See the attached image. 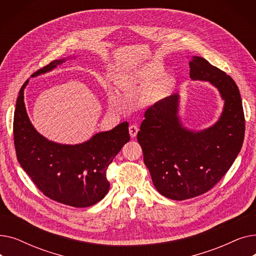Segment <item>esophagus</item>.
I'll use <instances>...</instances> for the list:
<instances>
[{
	"label": "esophagus",
	"instance_id": "1",
	"mask_svg": "<svg viewBox=\"0 0 256 256\" xmlns=\"http://www.w3.org/2000/svg\"><path fill=\"white\" fill-rule=\"evenodd\" d=\"M128 130H130V137H132V138H135V137L137 136L138 132H139V128H138L137 126H135V124H132V126L128 128Z\"/></svg>",
	"mask_w": 256,
	"mask_h": 256
}]
</instances>
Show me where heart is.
<instances>
[{
  "instance_id": "heart-1",
  "label": "heart",
  "mask_w": 256,
  "mask_h": 256,
  "mask_svg": "<svg viewBox=\"0 0 256 256\" xmlns=\"http://www.w3.org/2000/svg\"><path fill=\"white\" fill-rule=\"evenodd\" d=\"M162 74V66L154 62H150L139 67L135 76H134V80H143V82H152L156 79V80L152 86L150 93L152 98H160L165 96L171 88V82L169 78L166 76H160ZM111 96H115L114 92L111 93Z\"/></svg>"
}]
</instances>
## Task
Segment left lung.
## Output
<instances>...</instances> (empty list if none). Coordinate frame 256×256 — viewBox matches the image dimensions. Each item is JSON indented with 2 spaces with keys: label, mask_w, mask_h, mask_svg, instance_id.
<instances>
[{
  "label": "left lung",
  "mask_w": 256,
  "mask_h": 256,
  "mask_svg": "<svg viewBox=\"0 0 256 256\" xmlns=\"http://www.w3.org/2000/svg\"><path fill=\"white\" fill-rule=\"evenodd\" d=\"M190 78L208 80L220 91V119L202 132L182 128L174 94L146 110L137 140L144 164L160 194L184 200L210 191L225 176L238 154L245 136V116L234 80L201 57L190 61Z\"/></svg>",
  "instance_id": "1"
}]
</instances>
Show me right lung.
Wrapping results in <instances>:
<instances>
[{"instance_id": "obj_1", "label": "right lung", "mask_w": 256, "mask_h": 256, "mask_svg": "<svg viewBox=\"0 0 256 256\" xmlns=\"http://www.w3.org/2000/svg\"><path fill=\"white\" fill-rule=\"evenodd\" d=\"M65 59L55 60L32 74L55 68ZM20 90L13 120V136L18 162L38 189L57 202L87 208L98 204L109 191L106 169L130 141L128 124L94 135L76 145L48 141L33 128L26 111L24 89Z\"/></svg>"}]
</instances>
